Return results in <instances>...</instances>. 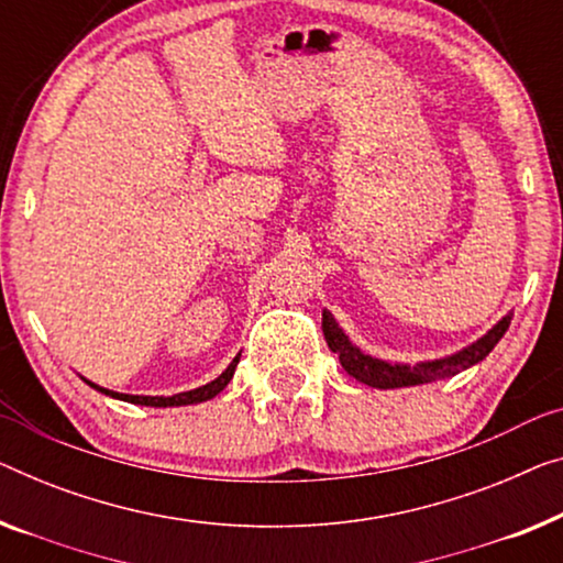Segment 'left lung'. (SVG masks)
Returning <instances> with one entry per match:
<instances>
[{
  "label": "left lung",
  "mask_w": 563,
  "mask_h": 563,
  "mask_svg": "<svg viewBox=\"0 0 563 563\" xmlns=\"http://www.w3.org/2000/svg\"><path fill=\"white\" fill-rule=\"evenodd\" d=\"M510 325V316L498 321L493 329L483 335L481 341H475L473 346H467L460 351L455 356L448 358H438V362H422L417 366H407V364H387L379 362V358H372L358 351L354 343L346 339V333L339 329V323L333 321V316L329 310H323V335L325 343L333 354H339L341 366L354 376V379L368 384V387L376 389H397V387H415V384H427V382H438L444 379V376H452L463 368L473 366L477 362H483L485 356L490 354L493 346L503 339V333L508 331Z\"/></svg>",
  "instance_id": "obj_1"
}]
</instances>
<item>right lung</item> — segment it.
Instances as JSON below:
<instances>
[{
  "mask_svg": "<svg viewBox=\"0 0 563 563\" xmlns=\"http://www.w3.org/2000/svg\"><path fill=\"white\" fill-rule=\"evenodd\" d=\"M238 362H240V356H234L232 364H230L228 368H224V372H222L220 376H217L214 382H209V384H205V387H199V389L174 394V397H133V394H119V391H111V389L98 387V384H90L88 379H86V382H88L93 389L108 394V397L131 401V405H146V407H181V405H197V401H207V399L217 397V394H220V391L230 384L234 368H238Z\"/></svg>",
  "mask_w": 563,
  "mask_h": 563,
  "instance_id": "obj_1",
  "label": "right lung"
}]
</instances>
